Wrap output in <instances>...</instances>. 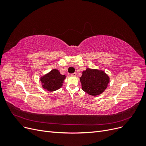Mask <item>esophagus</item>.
Listing matches in <instances>:
<instances>
[{"label": "esophagus", "mask_w": 146, "mask_h": 146, "mask_svg": "<svg viewBox=\"0 0 146 146\" xmlns=\"http://www.w3.org/2000/svg\"><path fill=\"white\" fill-rule=\"evenodd\" d=\"M71 76H76V73H72V74H71Z\"/></svg>", "instance_id": "obj_1"}]
</instances>
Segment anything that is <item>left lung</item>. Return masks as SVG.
Returning a JSON list of instances; mask_svg holds the SVG:
<instances>
[{"label": "left lung", "instance_id": "1", "mask_svg": "<svg viewBox=\"0 0 146 146\" xmlns=\"http://www.w3.org/2000/svg\"><path fill=\"white\" fill-rule=\"evenodd\" d=\"M84 91L93 96L102 94L108 86L110 78L104 71L86 68L80 78Z\"/></svg>", "mask_w": 146, "mask_h": 146}]
</instances>
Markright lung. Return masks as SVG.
<instances>
[{
    "mask_svg": "<svg viewBox=\"0 0 146 146\" xmlns=\"http://www.w3.org/2000/svg\"><path fill=\"white\" fill-rule=\"evenodd\" d=\"M66 76L60 74L58 70L54 68L40 78L42 87L49 92H52L60 89Z\"/></svg>",
    "mask_w": 146,
    "mask_h": 146,
    "instance_id": "obj_1",
    "label": "right lung"
}]
</instances>
